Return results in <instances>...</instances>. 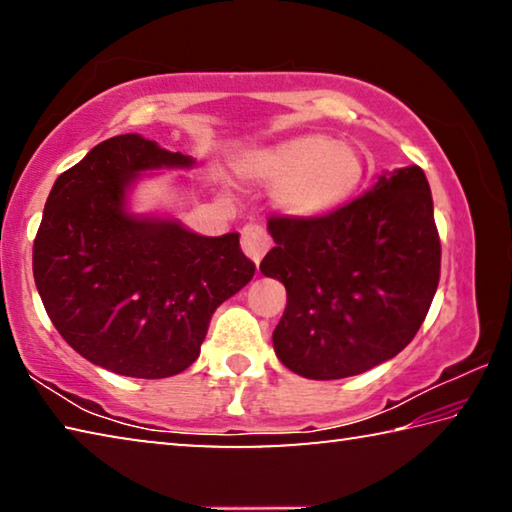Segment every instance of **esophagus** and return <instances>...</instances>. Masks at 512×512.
I'll list each match as a JSON object with an SVG mask.
<instances>
[{"label": "esophagus", "mask_w": 512, "mask_h": 512, "mask_svg": "<svg viewBox=\"0 0 512 512\" xmlns=\"http://www.w3.org/2000/svg\"><path fill=\"white\" fill-rule=\"evenodd\" d=\"M241 248H244L246 257L253 264L262 262V257L268 253L271 248V237L266 235V230L257 223H248L244 230H241Z\"/></svg>", "instance_id": "esophagus-1"}]
</instances>
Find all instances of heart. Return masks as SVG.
Listing matches in <instances>:
<instances>
[{
    "label": "heart",
    "instance_id": "heart-1",
    "mask_svg": "<svg viewBox=\"0 0 512 512\" xmlns=\"http://www.w3.org/2000/svg\"><path fill=\"white\" fill-rule=\"evenodd\" d=\"M241 176L275 187V210L293 221H314L332 214L357 194L366 176L361 153L348 142L309 133L259 146L241 155Z\"/></svg>",
    "mask_w": 512,
    "mask_h": 512
}]
</instances>
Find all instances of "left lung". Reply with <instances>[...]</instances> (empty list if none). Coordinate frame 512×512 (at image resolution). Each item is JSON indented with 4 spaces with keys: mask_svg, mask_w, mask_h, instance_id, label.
I'll return each instance as SVG.
<instances>
[{
    "mask_svg": "<svg viewBox=\"0 0 512 512\" xmlns=\"http://www.w3.org/2000/svg\"><path fill=\"white\" fill-rule=\"evenodd\" d=\"M259 271L287 289L273 332L284 366L307 379L361 375L413 341L436 296L440 241L420 167L384 171L323 219H271Z\"/></svg>",
    "mask_w": 512,
    "mask_h": 512,
    "instance_id": "1",
    "label": "left lung"
}]
</instances>
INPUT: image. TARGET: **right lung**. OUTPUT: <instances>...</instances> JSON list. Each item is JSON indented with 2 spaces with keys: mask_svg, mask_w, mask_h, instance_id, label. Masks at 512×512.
<instances>
[{
  "mask_svg": "<svg viewBox=\"0 0 512 512\" xmlns=\"http://www.w3.org/2000/svg\"><path fill=\"white\" fill-rule=\"evenodd\" d=\"M194 164L126 133L51 187L33 277L51 323L94 366L137 379L178 375L201 354L216 307L253 280L239 232L205 237L171 212L133 207L144 176Z\"/></svg>",
  "mask_w": 512,
  "mask_h": 512,
  "instance_id": "right-lung-1",
  "label": "right lung"
}]
</instances>
